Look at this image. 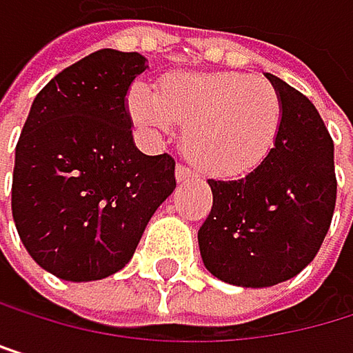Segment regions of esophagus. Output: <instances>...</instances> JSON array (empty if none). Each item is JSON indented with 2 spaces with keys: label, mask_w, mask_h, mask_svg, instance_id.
<instances>
[{
  "label": "esophagus",
  "mask_w": 353,
  "mask_h": 353,
  "mask_svg": "<svg viewBox=\"0 0 353 353\" xmlns=\"http://www.w3.org/2000/svg\"><path fill=\"white\" fill-rule=\"evenodd\" d=\"M190 178H194V173L186 167V165H178V167H175V180H178V182H188Z\"/></svg>",
  "instance_id": "1"
}]
</instances>
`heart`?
Segmentation results:
<instances>
[{
  "instance_id": "obj_1",
  "label": "heart",
  "mask_w": 353,
  "mask_h": 353,
  "mask_svg": "<svg viewBox=\"0 0 353 353\" xmlns=\"http://www.w3.org/2000/svg\"><path fill=\"white\" fill-rule=\"evenodd\" d=\"M133 123L150 135L186 125L184 145L201 169L239 175L259 167L277 141L283 105L267 80L237 72L180 74L163 92L135 84L129 92Z\"/></svg>"
}]
</instances>
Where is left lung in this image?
<instances>
[{
    "label": "left lung",
    "mask_w": 353,
    "mask_h": 353,
    "mask_svg": "<svg viewBox=\"0 0 353 353\" xmlns=\"http://www.w3.org/2000/svg\"><path fill=\"white\" fill-rule=\"evenodd\" d=\"M283 118L271 154L239 180H208L214 205L199 228L205 269L233 286L299 275L328 233L336 201L334 143L316 105L273 74Z\"/></svg>",
    "instance_id": "obj_1"
}]
</instances>
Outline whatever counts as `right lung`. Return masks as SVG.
Masks as SVG:
<instances>
[{
	"label": "right lung",
	"mask_w": 353,
	"mask_h": 353,
	"mask_svg": "<svg viewBox=\"0 0 353 353\" xmlns=\"http://www.w3.org/2000/svg\"><path fill=\"white\" fill-rule=\"evenodd\" d=\"M139 52L97 50L33 99L17 143L12 216L31 259L67 281L114 275L175 188V161L133 141L127 92Z\"/></svg>",
	"instance_id": "obj_1"
}]
</instances>
